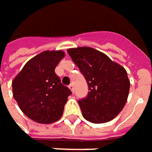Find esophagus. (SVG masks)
I'll return each mask as SVG.
<instances>
[{"mask_svg":"<svg viewBox=\"0 0 152 152\" xmlns=\"http://www.w3.org/2000/svg\"><path fill=\"white\" fill-rule=\"evenodd\" d=\"M69 88H70V90H71L72 92L74 93V84H73V83H71V84H69Z\"/></svg>","mask_w":152,"mask_h":152,"instance_id":"34e87169","label":"esophagus"}]
</instances>
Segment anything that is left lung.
<instances>
[{"mask_svg":"<svg viewBox=\"0 0 152 152\" xmlns=\"http://www.w3.org/2000/svg\"><path fill=\"white\" fill-rule=\"evenodd\" d=\"M68 53L88 83V95L78 101L84 119L94 124L113 120L123 110L129 94L126 69L92 48H70Z\"/></svg>","mask_w":152,"mask_h":152,"instance_id":"1","label":"left lung"}]
</instances>
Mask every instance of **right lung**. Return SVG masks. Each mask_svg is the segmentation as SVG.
I'll return each mask as SVG.
<instances>
[{
    "instance_id": "add662e5",
    "label": "right lung",
    "mask_w": 152,
    "mask_h": 152,
    "mask_svg": "<svg viewBox=\"0 0 152 152\" xmlns=\"http://www.w3.org/2000/svg\"><path fill=\"white\" fill-rule=\"evenodd\" d=\"M63 51H44L30 59L12 81L13 97L28 118L41 124L59 120L71 90L61 83L55 68Z\"/></svg>"
}]
</instances>
